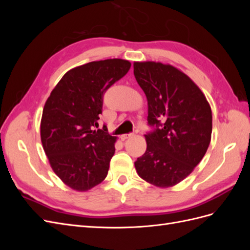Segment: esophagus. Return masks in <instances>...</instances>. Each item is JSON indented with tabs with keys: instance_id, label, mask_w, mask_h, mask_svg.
Here are the masks:
<instances>
[{
	"instance_id": "34e87169",
	"label": "esophagus",
	"mask_w": 250,
	"mask_h": 250,
	"mask_svg": "<svg viewBox=\"0 0 250 250\" xmlns=\"http://www.w3.org/2000/svg\"><path fill=\"white\" fill-rule=\"evenodd\" d=\"M133 133H127V134H122V135H121V140H122V141H125V140H127L128 138H130V137H133Z\"/></svg>"
}]
</instances>
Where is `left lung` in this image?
Instances as JSON below:
<instances>
[{
	"label": "left lung",
	"mask_w": 250,
	"mask_h": 250,
	"mask_svg": "<svg viewBox=\"0 0 250 250\" xmlns=\"http://www.w3.org/2000/svg\"><path fill=\"white\" fill-rule=\"evenodd\" d=\"M148 101L147 149L134 163L139 176L158 188L177 185L206 154L211 135V109L193 80L171 64L133 63Z\"/></svg>",
	"instance_id": "8db88e82"
}]
</instances>
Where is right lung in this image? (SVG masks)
I'll return each mask as SVG.
<instances>
[{"instance_id":"obj_1","label":"right lung","mask_w":250,"mask_h":250,"mask_svg":"<svg viewBox=\"0 0 250 250\" xmlns=\"http://www.w3.org/2000/svg\"><path fill=\"white\" fill-rule=\"evenodd\" d=\"M131 63L113 58L74 67L60 79L44 104L42 147L53 171L75 191L84 192L105 179L117 138L99 126L103 96L124 77Z\"/></svg>"}]
</instances>
